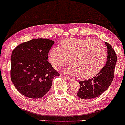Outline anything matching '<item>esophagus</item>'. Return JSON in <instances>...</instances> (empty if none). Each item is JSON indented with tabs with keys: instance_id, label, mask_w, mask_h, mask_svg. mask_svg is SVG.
<instances>
[{
	"instance_id": "esophagus-1",
	"label": "esophagus",
	"mask_w": 125,
	"mask_h": 125,
	"mask_svg": "<svg viewBox=\"0 0 125 125\" xmlns=\"http://www.w3.org/2000/svg\"><path fill=\"white\" fill-rule=\"evenodd\" d=\"M65 77H66V79L67 80H69V81H73V80H74V79H72V78H70V77H67V76H65Z\"/></svg>"
}]
</instances>
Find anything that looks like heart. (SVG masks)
Segmentation results:
<instances>
[{"mask_svg":"<svg viewBox=\"0 0 125 125\" xmlns=\"http://www.w3.org/2000/svg\"><path fill=\"white\" fill-rule=\"evenodd\" d=\"M106 54L105 46L101 41L71 38L63 41L60 48H53L49 60L54 68L58 69L69 59L67 74L85 79L93 77L103 69Z\"/></svg>","mask_w":125,"mask_h":125,"instance_id":"heart-1","label":"heart"}]
</instances>
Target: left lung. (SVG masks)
<instances>
[{
    "instance_id": "obj_1",
    "label": "left lung",
    "mask_w": 125,
    "mask_h": 125,
    "mask_svg": "<svg viewBox=\"0 0 125 125\" xmlns=\"http://www.w3.org/2000/svg\"><path fill=\"white\" fill-rule=\"evenodd\" d=\"M108 49L107 61L105 66L93 79L80 81L78 97L84 100L94 98L103 94L111 85L114 77V69L117 56L112 46L105 42Z\"/></svg>"
}]
</instances>
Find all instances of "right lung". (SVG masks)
Instances as JSON below:
<instances>
[{"instance_id":"1","label":"right lung","mask_w":125,"mask_h":125,"mask_svg":"<svg viewBox=\"0 0 125 125\" xmlns=\"http://www.w3.org/2000/svg\"><path fill=\"white\" fill-rule=\"evenodd\" d=\"M46 38L33 39L19 45L12 51L10 77L21 94L30 98H41L52 86V80L60 74L48 60L53 45Z\"/></svg>"}]
</instances>
